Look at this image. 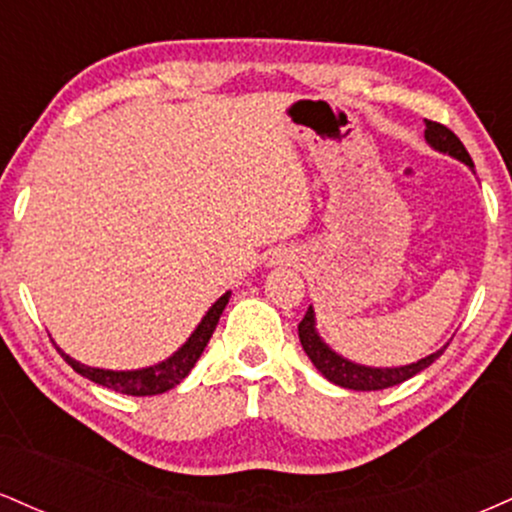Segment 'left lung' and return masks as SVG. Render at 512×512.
<instances>
[{
	"label": "left lung",
	"mask_w": 512,
	"mask_h": 512,
	"mask_svg": "<svg viewBox=\"0 0 512 512\" xmlns=\"http://www.w3.org/2000/svg\"><path fill=\"white\" fill-rule=\"evenodd\" d=\"M426 142L431 144L433 149L460 158L462 163H467L469 168H474L472 156L467 154V149H464V144L457 139V134L445 125H440V122L426 120ZM298 337H301L303 351L308 354L310 361H313V366L320 370L330 383L346 387V390H363V392L385 390V387L404 383V380L414 378L416 373H421V370L431 366V363L443 354V349H440L436 354L421 358V361L411 363V366H402V368L356 366V363L346 361V358L334 354L330 346H325V342L317 337L313 308H308V313H305L303 320L298 322Z\"/></svg>",
	"instance_id": "8db88e82"
}]
</instances>
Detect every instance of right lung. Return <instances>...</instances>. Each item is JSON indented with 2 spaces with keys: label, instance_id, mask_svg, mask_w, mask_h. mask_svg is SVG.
Returning <instances> with one entry per match:
<instances>
[{
  "label": "right lung",
  "instance_id": "add662e5",
  "mask_svg": "<svg viewBox=\"0 0 512 512\" xmlns=\"http://www.w3.org/2000/svg\"><path fill=\"white\" fill-rule=\"evenodd\" d=\"M226 303H228V293L211 305V310L204 315V320L199 322V327L192 332V337L182 344V349L175 351L168 361L158 363V366L142 368V370H103V368L84 366V363L74 361V358L62 354V351L60 354L64 356V361L76 370V373L84 375L88 380H93V383L108 387V390L122 392V395H132V397L161 395V392H166L170 387L182 383V380L187 378V373L195 368L197 358L202 356L204 346H207L211 334L216 330V325H219V317L223 313V308H226Z\"/></svg>",
  "mask_w": 512,
  "mask_h": 512
}]
</instances>
